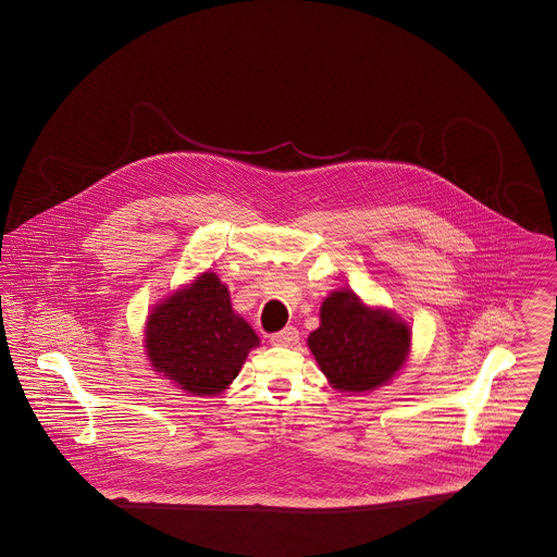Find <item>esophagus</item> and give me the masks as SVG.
Here are the masks:
<instances>
[{"instance_id":"obj_1","label":"esophagus","mask_w":557,"mask_h":557,"mask_svg":"<svg viewBox=\"0 0 557 557\" xmlns=\"http://www.w3.org/2000/svg\"><path fill=\"white\" fill-rule=\"evenodd\" d=\"M298 338H300V334H298V330L296 327H284L282 332H275V334H271V345L275 346H294L298 343Z\"/></svg>"}]
</instances>
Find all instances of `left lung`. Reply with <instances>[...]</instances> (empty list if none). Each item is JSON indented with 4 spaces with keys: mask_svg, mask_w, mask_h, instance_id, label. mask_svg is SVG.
Returning a JSON list of instances; mask_svg holds the SVG:
<instances>
[{
    "mask_svg": "<svg viewBox=\"0 0 557 557\" xmlns=\"http://www.w3.org/2000/svg\"><path fill=\"white\" fill-rule=\"evenodd\" d=\"M321 325L309 336L319 368L343 393L386 384L409 352V325L368 309L350 290L332 292L321 305Z\"/></svg>",
    "mask_w": 557,
    "mask_h": 557,
    "instance_id": "left-lung-1",
    "label": "left lung"
}]
</instances>
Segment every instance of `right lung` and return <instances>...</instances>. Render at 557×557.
Wrapping results in <instances>:
<instances>
[{"label":"right lung","mask_w":557,"mask_h":557,"mask_svg":"<svg viewBox=\"0 0 557 557\" xmlns=\"http://www.w3.org/2000/svg\"><path fill=\"white\" fill-rule=\"evenodd\" d=\"M257 345L255 330L232 311L230 292L214 273L169 296L146 327L154 370L191 395L225 391Z\"/></svg>","instance_id":"1"}]
</instances>
